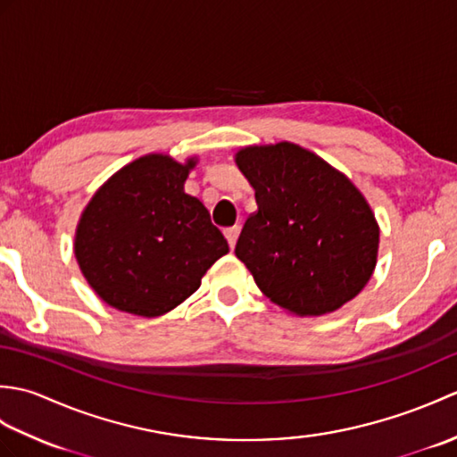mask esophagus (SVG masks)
Masks as SVG:
<instances>
[{"label":"esophagus","mask_w":457,"mask_h":457,"mask_svg":"<svg viewBox=\"0 0 457 457\" xmlns=\"http://www.w3.org/2000/svg\"><path fill=\"white\" fill-rule=\"evenodd\" d=\"M223 234H226V239H228V244H229V247L234 249L236 247V241H237V236H239V226H234V228H228L226 231H223Z\"/></svg>","instance_id":"obj_1"}]
</instances>
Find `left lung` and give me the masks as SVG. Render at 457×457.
Wrapping results in <instances>:
<instances>
[{
	"label": "left lung",
	"mask_w": 457,
	"mask_h": 457,
	"mask_svg": "<svg viewBox=\"0 0 457 457\" xmlns=\"http://www.w3.org/2000/svg\"><path fill=\"white\" fill-rule=\"evenodd\" d=\"M236 162L257 200L236 255L263 295L288 312L320 316L361 293L378 249L361 192L295 143L241 149Z\"/></svg>",
	"instance_id": "obj_1"
}]
</instances>
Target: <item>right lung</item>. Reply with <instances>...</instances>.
Wrapping results in <instances>:
<instances>
[{
  "mask_svg": "<svg viewBox=\"0 0 457 457\" xmlns=\"http://www.w3.org/2000/svg\"><path fill=\"white\" fill-rule=\"evenodd\" d=\"M194 164L147 154L113 174L86 206L74 253L104 303L161 316L198 290L229 251L206 206L184 192Z\"/></svg>",
  "mask_w": 457,
  "mask_h": 457,
  "instance_id": "obj_1",
  "label": "right lung"
}]
</instances>
